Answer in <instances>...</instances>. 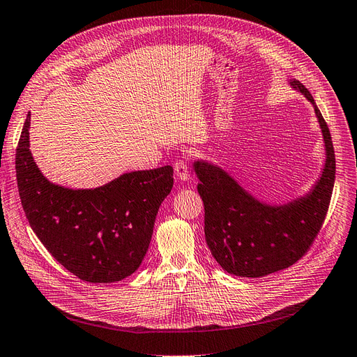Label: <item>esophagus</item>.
Wrapping results in <instances>:
<instances>
[{
	"label": "esophagus",
	"mask_w": 357,
	"mask_h": 357,
	"mask_svg": "<svg viewBox=\"0 0 357 357\" xmlns=\"http://www.w3.org/2000/svg\"><path fill=\"white\" fill-rule=\"evenodd\" d=\"M174 173H176V177H177L178 180L188 181L189 177H190L188 162L183 161V160H177L176 164H174Z\"/></svg>",
	"instance_id": "esophagus-1"
}]
</instances>
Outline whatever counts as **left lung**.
Returning a JSON list of instances; mask_svg holds the SVG:
<instances>
[{"mask_svg": "<svg viewBox=\"0 0 357 357\" xmlns=\"http://www.w3.org/2000/svg\"><path fill=\"white\" fill-rule=\"evenodd\" d=\"M291 86L311 101L326 144V165L307 196L266 205L218 165L193 164L205 205L206 243L220 267L235 276L261 278L295 264L312 245L330 206L335 178L331 135L308 89L299 81Z\"/></svg>", "mask_w": 357, "mask_h": 357, "instance_id": "1", "label": "left lung"}]
</instances>
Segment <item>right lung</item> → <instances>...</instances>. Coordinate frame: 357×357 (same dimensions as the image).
I'll return each instance as SVG.
<instances>
[{"label":"right lung","instance_id":"1","mask_svg":"<svg viewBox=\"0 0 357 357\" xmlns=\"http://www.w3.org/2000/svg\"><path fill=\"white\" fill-rule=\"evenodd\" d=\"M30 114L15 152L22 206L40 243L68 271L90 283L119 282L137 271L149 247L173 167L126 173L97 189L50 183L29 149Z\"/></svg>","mask_w":357,"mask_h":357}]
</instances>
